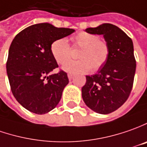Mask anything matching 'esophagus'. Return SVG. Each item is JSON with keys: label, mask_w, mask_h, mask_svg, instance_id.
Masks as SVG:
<instances>
[{"label": "esophagus", "mask_w": 147, "mask_h": 147, "mask_svg": "<svg viewBox=\"0 0 147 147\" xmlns=\"http://www.w3.org/2000/svg\"><path fill=\"white\" fill-rule=\"evenodd\" d=\"M67 76H68L69 80H72V79L74 78V75L71 73H69L68 75H67Z\"/></svg>", "instance_id": "esophagus-1"}]
</instances>
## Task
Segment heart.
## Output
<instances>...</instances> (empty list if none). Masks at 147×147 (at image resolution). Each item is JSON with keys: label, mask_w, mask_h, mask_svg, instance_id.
<instances>
[{"label": "heart", "mask_w": 147, "mask_h": 147, "mask_svg": "<svg viewBox=\"0 0 147 147\" xmlns=\"http://www.w3.org/2000/svg\"><path fill=\"white\" fill-rule=\"evenodd\" d=\"M73 46L80 49L78 53L80 60L70 61L63 67L64 71L71 73L85 72L91 69L96 71L108 60L110 48L107 42L99 39L96 34L80 32L71 37ZM50 52L58 64H64L71 58V49L64 38L55 40L50 45Z\"/></svg>", "instance_id": "obj_1"}]
</instances>
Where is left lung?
<instances>
[{
    "label": "left lung",
    "mask_w": 147,
    "mask_h": 147,
    "mask_svg": "<svg viewBox=\"0 0 147 147\" xmlns=\"http://www.w3.org/2000/svg\"><path fill=\"white\" fill-rule=\"evenodd\" d=\"M87 32L103 35L110 48L107 63L93 76H86L82 87L84 103L100 114H109L129 98L136 71L134 44L120 28L111 23L85 29Z\"/></svg>",
    "instance_id": "obj_1"
}]
</instances>
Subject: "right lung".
Segmentation results:
<instances>
[{
	"instance_id": "obj_1",
	"label": "right lung",
	"mask_w": 147,
	"mask_h": 147,
	"mask_svg": "<svg viewBox=\"0 0 147 147\" xmlns=\"http://www.w3.org/2000/svg\"><path fill=\"white\" fill-rule=\"evenodd\" d=\"M74 32L42 23L23 29L13 40L6 62L9 82L14 98L29 111L45 114L59 102L69 80L63 70L48 76L58 67L50 45Z\"/></svg>"
}]
</instances>
